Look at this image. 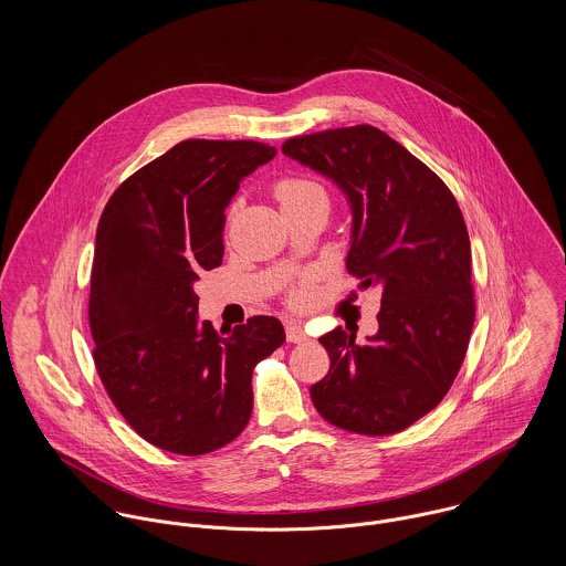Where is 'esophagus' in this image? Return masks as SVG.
<instances>
[{
    "instance_id": "esophagus-1",
    "label": "esophagus",
    "mask_w": 566,
    "mask_h": 566,
    "mask_svg": "<svg viewBox=\"0 0 566 566\" xmlns=\"http://www.w3.org/2000/svg\"><path fill=\"white\" fill-rule=\"evenodd\" d=\"M285 333H287V342H294V344H301V342L310 339V335L303 328V324L287 323L285 324Z\"/></svg>"
}]
</instances>
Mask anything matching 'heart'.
<instances>
[{
	"label": "heart",
	"instance_id": "b5f03b06",
	"mask_svg": "<svg viewBox=\"0 0 566 566\" xmlns=\"http://www.w3.org/2000/svg\"><path fill=\"white\" fill-rule=\"evenodd\" d=\"M274 196L281 205L283 211H290L303 202H307L310 198L324 196L323 187L318 182H314L312 178H303V176H287L281 178L274 185ZM314 301V287L310 283H301L290 292V303L294 307H305Z\"/></svg>",
	"mask_w": 566,
	"mask_h": 566
}]
</instances>
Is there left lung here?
I'll return each mask as SVG.
<instances>
[{"label":"left lung","mask_w":566,"mask_h":566,"mask_svg":"<svg viewBox=\"0 0 566 566\" xmlns=\"http://www.w3.org/2000/svg\"><path fill=\"white\" fill-rule=\"evenodd\" d=\"M281 150L346 193V268L359 287L381 292L379 331L366 344L339 326L321 337L331 368L312 401L353 433L403 431L453 386L475 323L460 205L438 174L370 124L292 137Z\"/></svg>","instance_id":"left-lung-1"}]
</instances>
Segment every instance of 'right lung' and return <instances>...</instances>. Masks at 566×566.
Here are the masks:
<instances>
[{
  "label": "right lung",
  "instance_id": "right-lung-1",
  "mask_svg": "<svg viewBox=\"0 0 566 566\" xmlns=\"http://www.w3.org/2000/svg\"><path fill=\"white\" fill-rule=\"evenodd\" d=\"M259 142L187 139L128 176L106 202L91 270L93 361L111 401L150 444L211 453L252 413V370L283 324L252 316L222 337L198 321L193 283L222 263L224 209L272 161Z\"/></svg>",
  "mask_w": 566,
  "mask_h": 566
}]
</instances>
